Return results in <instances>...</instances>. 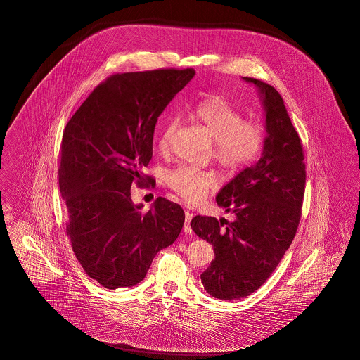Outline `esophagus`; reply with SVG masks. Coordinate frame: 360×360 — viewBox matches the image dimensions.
<instances>
[{
	"label": "esophagus",
	"mask_w": 360,
	"mask_h": 360,
	"mask_svg": "<svg viewBox=\"0 0 360 360\" xmlns=\"http://www.w3.org/2000/svg\"><path fill=\"white\" fill-rule=\"evenodd\" d=\"M192 218H193V215L189 211H186L185 212V224H184V233L185 234H191L192 233V227H191Z\"/></svg>",
	"instance_id": "obj_1"
}]
</instances>
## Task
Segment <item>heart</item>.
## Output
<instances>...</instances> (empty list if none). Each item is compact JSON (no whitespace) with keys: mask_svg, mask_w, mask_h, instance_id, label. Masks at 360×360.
I'll return each instance as SVG.
<instances>
[{"mask_svg":"<svg viewBox=\"0 0 360 360\" xmlns=\"http://www.w3.org/2000/svg\"><path fill=\"white\" fill-rule=\"evenodd\" d=\"M192 116L201 123L214 139V158L221 167L237 171L249 166L260 153L263 133L255 123L244 117L229 101L211 96L198 101ZM176 127V120H169L158 139L160 152H166ZM169 188L185 201L197 202L215 186V176L207 171L191 167H178L167 174Z\"/></svg>","mask_w":360,"mask_h":360,"instance_id":"heart-1","label":"heart"}]
</instances>
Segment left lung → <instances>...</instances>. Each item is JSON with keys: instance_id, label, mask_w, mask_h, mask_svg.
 <instances>
[{"instance_id": "1", "label": "left lung", "mask_w": 360, "mask_h": 360, "mask_svg": "<svg viewBox=\"0 0 360 360\" xmlns=\"http://www.w3.org/2000/svg\"><path fill=\"white\" fill-rule=\"evenodd\" d=\"M243 81L256 87L264 111L262 156L217 194L218 205L233 221L223 227L224 218L200 215L191 221L215 252L201 282L221 300L247 297L271 276L295 238L304 195L303 146L282 97L260 79Z\"/></svg>"}]
</instances>
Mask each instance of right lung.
<instances>
[{"mask_svg":"<svg viewBox=\"0 0 360 360\" xmlns=\"http://www.w3.org/2000/svg\"><path fill=\"white\" fill-rule=\"evenodd\" d=\"M194 75L192 68L112 75L65 126L58 186L67 234L84 273L107 289L139 283L184 227L181 205L159 197L143 212L131 185L146 181L158 119Z\"/></svg>","mask_w":360,"mask_h":360,"instance_id":"obj_1","label":"right lung"}]
</instances>
